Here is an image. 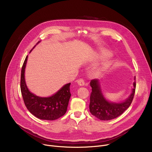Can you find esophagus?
<instances>
[{"instance_id":"1","label":"esophagus","mask_w":152,"mask_h":152,"mask_svg":"<svg viewBox=\"0 0 152 152\" xmlns=\"http://www.w3.org/2000/svg\"><path fill=\"white\" fill-rule=\"evenodd\" d=\"M77 83L79 85H80V86H82V85H83L84 84H85V82H84V80L83 79H78V80H77Z\"/></svg>"}]
</instances>
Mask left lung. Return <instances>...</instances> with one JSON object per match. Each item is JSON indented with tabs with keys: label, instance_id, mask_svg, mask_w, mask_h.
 I'll use <instances>...</instances> for the list:
<instances>
[{
	"label": "left lung",
	"instance_id": "obj_1",
	"mask_svg": "<svg viewBox=\"0 0 152 152\" xmlns=\"http://www.w3.org/2000/svg\"><path fill=\"white\" fill-rule=\"evenodd\" d=\"M90 85L92 88L89 106L91 114L100 120H110L121 115L131 105L135 95L136 82H134L132 93L125 102L120 103H110L104 99L98 79H92Z\"/></svg>",
	"mask_w": 152,
	"mask_h": 152
}]
</instances>
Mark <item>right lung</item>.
Segmentation results:
<instances>
[{"mask_svg":"<svg viewBox=\"0 0 152 152\" xmlns=\"http://www.w3.org/2000/svg\"><path fill=\"white\" fill-rule=\"evenodd\" d=\"M26 56L21 71L20 89L25 104L28 111L41 120H55L66 114L71 96L70 83L65 85L55 94L49 97H39L31 93L25 80Z\"/></svg>","mask_w":152,"mask_h":152,"instance_id":"add662e5","label":"right lung"}]
</instances>
